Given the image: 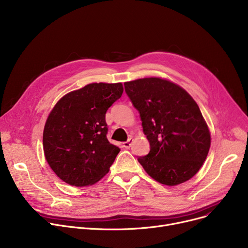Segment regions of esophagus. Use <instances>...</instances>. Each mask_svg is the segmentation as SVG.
<instances>
[{
	"mask_svg": "<svg viewBox=\"0 0 248 248\" xmlns=\"http://www.w3.org/2000/svg\"><path fill=\"white\" fill-rule=\"evenodd\" d=\"M132 142H133V139H132V137H131V138H128V140H127L126 141L123 142V147H124V149H128L129 147L132 146Z\"/></svg>",
	"mask_w": 248,
	"mask_h": 248,
	"instance_id": "obj_1",
	"label": "esophagus"
}]
</instances>
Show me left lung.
<instances>
[{
  "instance_id": "obj_1",
  "label": "left lung",
  "mask_w": 248,
  "mask_h": 248,
  "mask_svg": "<svg viewBox=\"0 0 248 248\" xmlns=\"http://www.w3.org/2000/svg\"><path fill=\"white\" fill-rule=\"evenodd\" d=\"M150 142L147 155L138 157L159 183L175 186L200 170L211 137L198 104L179 85L158 77L124 82Z\"/></svg>"
}]
</instances>
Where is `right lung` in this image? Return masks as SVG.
<instances>
[{
  "mask_svg": "<svg viewBox=\"0 0 248 248\" xmlns=\"http://www.w3.org/2000/svg\"><path fill=\"white\" fill-rule=\"evenodd\" d=\"M122 83H91L64 95L45 124L46 161L65 183L93 185L108 173L120 148L107 138V110L121 98Z\"/></svg>",
  "mask_w": 248,
  "mask_h": 248,
  "instance_id": "right-lung-1",
  "label": "right lung"
}]
</instances>
